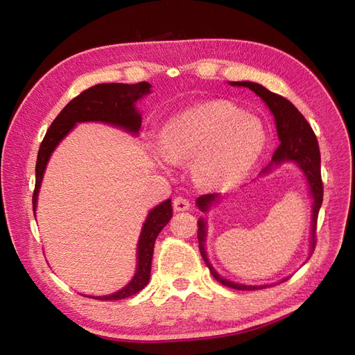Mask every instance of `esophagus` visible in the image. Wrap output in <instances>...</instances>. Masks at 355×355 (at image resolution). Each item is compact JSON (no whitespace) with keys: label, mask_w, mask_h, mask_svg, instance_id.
<instances>
[{"label":"esophagus","mask_w":355,"mask_h":355,"mask_svg":"<svg viewBox=\"0 0 355 355\" xmlns=\"http://www.w3.org/2000/svg\"><path fill=\"white\" fill-rule=\"evenodd\" d=\"M174 209L178 212V211H187V209H190V202L187 200V199H184V198H175L174 199Z\"/></svg>","instance_id":"obj_1"}]
</instances>
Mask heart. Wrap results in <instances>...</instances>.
<instances>
[{
  "instance_id": "1",
  "label": "heart",
  "mask_w": 355,
  "mask_h": 355,
  "mask_svg": "<svg viewBox=\"0 0 355 355\" xmlns=\"http://www.w3.org/2000/svg\"><path fill=\"white\" fill-rule=\"evenodd\" d=\"M268 144L263 121L229 101L216 99L172 116L150 150L160 166L191 164L195 183L207 190L238 184L254 169Z\"/></svg>"
}]
</instances>
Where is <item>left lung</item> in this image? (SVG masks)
<instances>
[{
  "instance_id": "obj_1",
  "label": "left lung",
  "mask_w": 355,
  "mask_h": 355,
  "mask_svg": "<svg viewBox=\"0 0 355 355\" xmlns=\"http://www.w3.org/2000/svg\"><path fill=\"white\" fill-rule=\"evenodd\" d=\"M230 86L238 87H248L252 90L263 103L270 110V113L275 120L277 134L279 138V147L272 156L270 164L260 172V175H268L269 172L282 164H295L300 171L303 177L306 180L309 189V196L312 199V217H311V236H309V257L315 248V229H317V218L318 211L322 204V181H321V159H320V148L317 143V137L313 134L311 125L303 117L299 110L293 105L288 99L284 96L277 95L268 90L265 86H261L254 82H229ZM221 199L218 193L204 195L196 199V205L202 212H208L217 202ZM208 223L205 217L198 220V241L202 259L205 260L207 266L214 277L223 286L232 287L235 290H257L266 288L269 286L277 284H261V286H251V284H241V282L230 281L220 273L211 265V261L207 256V235H208ZM287 278L281 279L279 282L286 281Z\"/></svg>"
}]
</instances>
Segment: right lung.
<instances>
[{"instance_id": "add662e5", "label": "right lung", "mask_w": 355, "mask_h": 355, "mask_svg": "<svg viewBox=\"0 0 355 355\" xmlns=\"http://www.w3.org/2000/svg\"><path fill=\"white\" fill-rule=\"evenodd\" d=\"M150 94L151 85L147 82H141L137 85L103 83L85 90V92L69 101L64 110L58 114V117L52 121L38 150L35 165V190L33 196L34 216L37 211L38 191L43 183L47 164L60 141L76 128V125L86 123V121L105 123L123 129L125 132L138 137L143 117H141L139 110L137 108V103ZM171 217V199H166L155 208H151L143 227H141L137 245V269L132 279L123 288L111 293V295L87 297H94L98 300H120L134 296L135 293L143 290L150 281L155 241L160 234V230L168 225Z\"/></svg>"}]
</instances>
